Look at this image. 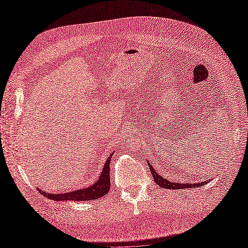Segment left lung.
Listing matches in <instances>:
<instances>
[{
	"instance_id": "left-lung-1",
	"label": "left lung",
	"mask_w": 248,
	"mask_h": 248,
	"mask_svg": "<svg viewBox=\"0 0 248 248\" xmlns=\"http://www.w3.org/2000/svg\"><path fill=\"white\" fill-rule=\"evenodd\" d=\"M148 164H149V168L150 170H151V172H152V176H153V179L154 181L157 185H159L160 187H162V188H167V189H182V188H193V187H199L200 185H204L208 182V180L205 182H201V183H175V182H171V181H169V180L164 179L163 177H161L160 175L157 174V172L154 170V169L152 168L151 163H150L148 161Z\"/></svg>"
}]
</instances>
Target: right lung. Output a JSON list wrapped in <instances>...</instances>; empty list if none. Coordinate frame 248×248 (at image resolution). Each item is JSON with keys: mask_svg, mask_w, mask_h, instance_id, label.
<instances>
[{"mask_svg": "<svg viewBox=\"0 0 248 248\" xmlns=\"http://www.w3.org/2000/svg\"><path fill=\"white\" fill-rule=\"evenodd\" d=\"M112 156V153L107 159L104 167L102 169L99 179L90 187H85L78 190H73L70 192L64 193H49L46 191H42L37 188L41 194L50 200L54 201H92L99 199L108 192L110 188V178H109V162Z\"/></svg>", "mask_w": 248, "mask_h": 248, "instance_id": "1", "label": "right lung"}]
</instances>
